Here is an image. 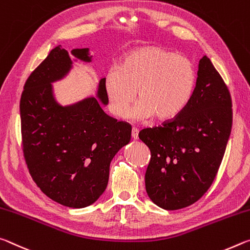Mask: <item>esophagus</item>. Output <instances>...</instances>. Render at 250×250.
<instances>
[{"label":"esophagus","instance_id":"obj_1","mask_svg":"<svg viewBox=\"0 0 250 250\" xmlns=\"http://www.w3.org/2000/svg\"><path fill=\"white\" fill-rule=\"evenodd\" d=\"M132 138L133 140H138V129L137 128H133L132 129Z\"/></svg>","mask_w":250,"mask_h":250}]
</instances>
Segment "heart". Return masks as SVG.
<instances>
[{
	"label": "heart",
	"mask_w": 250,
	"mask_h": 250,
	"mask_svg": "<svg viewBox=\"0 0 250 250\" xmlns=\"http://www.w3.org/2000/svg\"><path fill=\"white\" fill-rule=\"evenodd\" d=\"M193 63L165 48L147 45L134 48L123 59L120 67L106 73L104 87L110 112L134 121L155 117L174 118L189 101L195 86ZM140 101L128 113L136 98Z\"/></svg>",
	"instance_id": "b5f03b06"
}]
</instances>
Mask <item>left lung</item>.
Segmentation results:
<instances>
[{"instance_id": "8db88e82", "label": "left lung", "mask_w": 250, "mask_h": 250, "mask_svg": "<svg viewBox=\"0 0 250 250\" xmlns=\"http://www.w3.org/2000/svg\"><path fill=\"white\" fill-rule=\"evenodd\" d=\"M231 124L230 94L211 61L204 56L196 86L182 112L138 135L150 149L145 174L150 200L166 210L197 202L216 177Z\"/></svg>"}]
</instances>
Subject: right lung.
I'll return each mask as SVG.
<instances>
[{
    "instance_id": "1",
    "label": "right lung",
    "mask_w": 250,
    "mask_h": 250,
    "mask_svg": "<svg viewBox=\"0 0 250 250\" xmlns=\"http://www.w3.org/2000/svg\"><path fill=\"white\" fill-rule=\"evenodd\" d=\"M53 48L28 76L20 102L23 152L33 181L54 202L84 208L100 198L109 165L130 141L132 126L108 116L104 79L96 96L71 105L56 101L52 83L63 80L73 62H92L89 48Z\"/></svg>"
}]
</instances>
